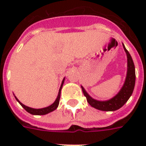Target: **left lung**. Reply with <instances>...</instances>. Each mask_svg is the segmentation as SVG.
I'll return each mask as SVG.
<instances>
[{
    "instance_id": "left-lung-1",
    "label": "left lung",
    "mask_w": 146,
    "mask_h": 146,
    "mask_svg": "<svg viewBox=\"0 0 146 146\" xmlns=\"http://www.w3.org/2000/svg\"><path fill=\"white\" fill-rule=\"evenodd\" d=\"M123 48L127 53V74L124 85L117 96H115L113 98H111L108 101L100 102V101L95 100L92 98L90 97L86 92L85 91L84 88L81 86L83 95L86 98L88 103L92 107H93L98 110H100V111H113L118 110L128 101L129 97L131 96L133 92L135 82H136L135 66H134L133 61L132 59L131 55L129 54V51L126 49L123 44Z\"/></svg>"
}]
</instances>
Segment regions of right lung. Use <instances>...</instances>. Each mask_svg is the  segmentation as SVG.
<instances>
[{"instance_id": "right-lung-1", "label": "right lung", "mask_w": 146, "mask_h": 146, "mask_svg": "<svg viewBox=\"0 0 146 146\" xmlns=\"http://www.w3.org/2000/svg\"><path fill=\"white\" fill-rule=\"evenodd\" d=\"M64 79L62 81V84L60 88L59 89V92H58V96H57V99L55 100V102L53 103L50 106L47 107V108H41V109H35V108H29V107H27L26 105H24L23 104H22L21 102H19V100L17 99V98H16V99L18 102H19V104H21V106L25 110H26L27 112H29L31 114H33V115H44V114H47V113H50L51 111H54L55 109L57 108V107H58V104H59L60 102V91H61L62 86H63V84H64Z\"/></svg>"}]
</instances>
